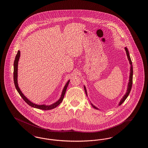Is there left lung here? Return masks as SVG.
I'll return each mask as SVG.
<instances>
[{"mask_svg": "<svg viewBox=\"0 0 148 148\" xmlns=\"http://www.w3.org/2000/svg\"><path fill=\"white\" fill-rule=\"evenodd\" d=\"M125 49V51L126 52V54H127V57H128V59L130 62V79H129V83L128 84V88L127 89V92L125 93V94L123 96V97L122 98V99L120 101L119 104H118V106H120L121 105L123 102H124V101L126 100V99L127 98V97L128 96V95L130 93V90L132 89V83H133V66H132V60L130 59V53L128 52V50L127 49V48H124ZM84 90H85V93L86 94V96H88V94H87V91H86V87L85 86H84ZM91 106L93 107L95 109H97V110H99L98 108H97L96 107H95L92 103H91Z\"/></svg>", "mask_w": 148, "mask_h": 148, "instance_id": "8db88e82", "label": "left lung"}]
</instances>
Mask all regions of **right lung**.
I'll return each instance as SVG.
<instances>
[{
	"mask_svg": "<svg viewBox=\"0 0 148 148\" xmlns=\"http://www.w3.org/2000/svg\"><path fill=\"white\" fill-rule=\"evenodd\" d=\"M20 57V51H18V53L15 57V59L14 60V84L15 86L16 89L17 90L18 94L21 96V97L24 100L29 106L32 107H34L36 108H38V109H40L42 110H52L54 108H56V107L58 106L59 104L62 102V101L63 100L64 96L65 95V92L67 89V87L68 86V84L69 83L70 80H69L67 83H66V84L64 87V88L63 89L61 96L60 97L58 100L57 102H54L53 104L50 105H37L35 104L34 103H33L32 102L30 101L25 95L23 94V92H21V91L20 90V89L18 87V62Z\"/></svg>",
	"mask_w": 148,
	"mask_h": 148,
	"instance_id": "1",
	"label": "right lung"
}]
</instances>
